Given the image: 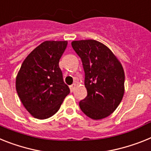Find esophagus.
<instances>
[{
  "label": "esophagus",
  "instance_id": "obj_1",
  "mask_svg": "<svg viewBox=\"0 0 151 151\" xmlns=\"http://www.w3.org/2000/svg\"><path fill=\"white\" fill-rule=\"evenodd\" d=\"M75 87H76V84L75 83H73L72 85L70 86V91H71V92H73V90L75 89Z\"/></svg>",
  "mask_w": 151,
  "mask_h": 151
}]
</instances>
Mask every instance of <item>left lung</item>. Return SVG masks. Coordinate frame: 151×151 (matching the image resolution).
I'll return each mask as SVG.
<instances>
[{
  "mask_svg": "<svg viewBox=\"0 0 151 151\" xmlns=\"http://www.w3.org/2000/svg\"><path fill=\"white\" fill-rule=\"evenodd\" d=\"M81 58L84 70L87 95L79 102L80 108L93 120L111 115L124 93V72L117 58L107 47L94 40L71 43Z\"/></svg>",
  "mask_w": 151,
  "mask_h": 151,
  "instance_id": "left-lung-1",
  "label": "left lung"
}]
</instances>
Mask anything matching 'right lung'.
Wrapping results in <instances>:
<instances>
[{"label": "right lung", "mask_w": 151, "mask_h": 151, "mask_svg": "<svg viewBox=\"0 0 151 151\" xmlns=\"http://www.w3.org/2000/svg\"><path fill=\"white\" fill-rule=\"evenodd\" d=\"M67 41L47 40L24 60L16 78V90L23 105L33 116L47 119L56 114L70 93L59 60Z\"/></svg>", "instance_id": "add662e5"}]
</instances>
